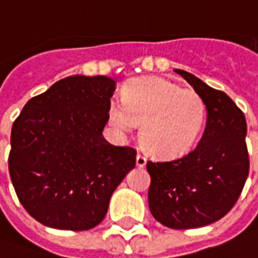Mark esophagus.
I'll return each instance as SVG.
<instances>
[{
  "label": "esophagus",
  "mask_w": 258,
  "mask_h": 258,
  "mask_svg": "<svg viewBox=\"0 0 258 258\" xmlns=\"http://www.w3.org/2000/svg\"><path fill=\"white\" fill-rule=\"evenodd\" d=\"M146 164V157L142 155V153H138L137 155V166L138 167H145Z\"/></svg>",
  "instance_id": "1"
}]
</instances>
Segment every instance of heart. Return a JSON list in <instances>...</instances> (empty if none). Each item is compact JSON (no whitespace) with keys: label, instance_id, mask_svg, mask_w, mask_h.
<instances>
[{"label":"heart","instance_id":"obj_1","mask_svg":"<svg viewBox=\"0 0 258 258\" xmlns=\"http://www.w3.org/2000/svg\"><path fill=\"white\" fill-rule=\"evenodd\" d=\"M205 117V101L196 91L182 90L159 77L130 80L123 88V106L109 109V120L118 130L141 124L142 145L160 157H177L189 151Z\"/></svg>","mask_w":258,"mask_h":258}]
</instances>
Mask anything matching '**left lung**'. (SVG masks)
Returning <instances> with one entry per match:
<instances>
[{
    "instance_id": "1",
    "label": "left lung",
    "mask_w": 258,
    "mask_h": 258,
    "mask_svg": "<svg viewBox=\"0 0 258 258\" xmlns=\"http://www.w3.org/2000/svg\"><path fill=\"white\" fill-rule=\"evenodd\" d=\"M202 96L207 109L205 133L185 156L146 163L151 175L152 216L173 229L218 221L238 202L249 175L246 118L235 102L185 70L175 69Z\"/></svg>"
}]
</instances>
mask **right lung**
Instances as JSON below:
<instances>
[{
	"instance_id": "1",
	"label": "right lung",
	"mask_w": 258,
	"mask_h": 258,
	"mask_svg": "<svg viewBox=\"0 0 258 258\" xmlns=\"http://www.w3.org/2000/svg\"><path fill=\"white\" fill-rule=\"evenodd\" d=\"M116 81L70 76L31 98L14 121L8 166L26 211L42 225L87 231L105 218L137 151L102 135Z\"/></svg>"
}]
</instances>
